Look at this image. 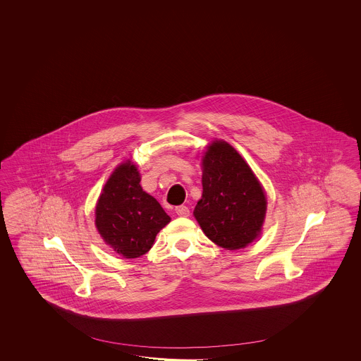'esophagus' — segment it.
<instances>
[{
  "instance_id": "esophagus-1",
  "label": "esophagus",
  "mask_w": 361,
  "mask_h": 361,
  "mask_svg": "<svg viewBox=\"0 0 361 361\" xmlns=\"http://www.w3.org/2000/svg\"><path fill=\"white\" fill-rule=\"evenodd\" d=\"M176 213H177L179 216H188V215H190V209L187 207H184V205H180V207H176Z\"/></svg>"
}]
</instances>
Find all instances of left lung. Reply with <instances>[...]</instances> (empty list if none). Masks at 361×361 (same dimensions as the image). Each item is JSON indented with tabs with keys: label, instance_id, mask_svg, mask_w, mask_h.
<instances>
[{
	"label": "left lung",
	"instance_id": "8db88e82",
	"mask_svg": "<svg viewBox=\"0 0 361 361\" xmlns=\"http://www.w3.org/2000/svg\"><path fill=\"white\" fill-rule=\"evenodd\" d=\"M202 197L193 215L216 245L236 250L261 232L267 200L249 165L228 143L216 140L202 160Z\"/></svg>",
	"mask_w": 361,
	"mask_h": 361
}]
</instances>
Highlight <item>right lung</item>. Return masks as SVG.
Here are the masks:
<instances>
[{"mask_svg": "<svg viewBox=\"0 0 361 361\" xmlns=\"http://www.w3.org/2000/svg\"><path fill=\"white\" fill-rule=\"evenodd\" d=\"M138 170L123 162L108 179L95 209L100 236L125 258H138L170 222L157 200L142 190Z\"/></svg>", "mask_w": 361, "mask_h": 361, "instance_id": "add662e5", "label": "right lung"}]
</instances>
